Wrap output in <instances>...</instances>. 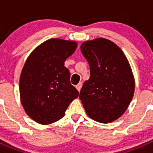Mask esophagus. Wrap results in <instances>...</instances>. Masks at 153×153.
<instances>
[{
    "mask_svg": "<svg viewBox=\"0 0 153 153\" xmlns=\"http://www.w3.org/2000/svg\"><path fill=\"white\" fill-rule=\"evenodd\" d=\"M75 87H76V89H78V90L80 92V90H81V87H82V82H80L79 84H78V85H76V86H75Z\"/></svg>",
    "mask_w": 153,
    "mask_h": 153,
    "instance_id": "1",
    "label": "esophagus"
}]
</instances>
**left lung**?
Listing matches in <instances>:
<instances>
[{
    "label": "left lung",
    "mask_w": 153,
    "mask_h": 153,
    "mask_svg": "<svg viewBox=\"0 0 153 153\" xmlns=\"http://www.w3.org/2000/svg\"><path fill=\"white\" fill-rule=\"evenodd\" d=\"M88 61L90 78L86 81L79 98L92 119L112 122L121 116L133 98L135 80L124 52L105 38H96L81 46Z\"/></svg>",
    "instance_id": "obj_1"
}]
</instances>
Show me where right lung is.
Returning a JSON list of instances; mask_svg holds the SVG:
<instances>
[{
	"label": "right lung",
	"instance_id": "add662e5",
	"mask_svg": "<svg viewBox=\"0 0 153 153\" xmlns=\"http://www.w3.org/2000/svg\"><path fill=\"white\" fill-rule=\"evenodd\" d=\"M75 41L52 38L35 48L20 77V95L24 110L41 124H49L65 115L78 91L71 84L66 59L74 53Z\"/></svg>",
	"mask_w": 153,
	"mask_h": 153
}]
</instances>
